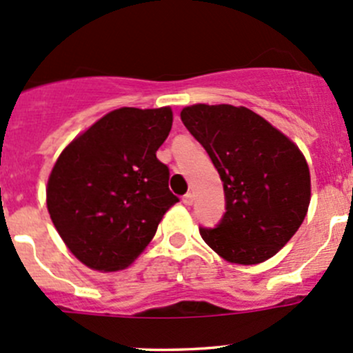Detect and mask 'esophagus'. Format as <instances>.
<instances>
[{
  "mask_svg": "<svg viewBox=\"0 0 353 353\" xmlns=\"http://www.w3.org/2000/svg\"><path fill=\"white\" fill-rule=\"evenodd\" d=\"M183 203H184V205H188V206L193 205V194H191V193L184 194V196H183Z\"/></svg>",
  "mask_w": 353,
  "mask_h": 353,
  "instance_id": "34e87169",
  "label": "esophagus"
}]
</instances>
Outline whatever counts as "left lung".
<instances>
[{"label":"left lung","mask_w":353,"mask_h":353,"mask_svg":"<svg viewBox=\"0 0 353 353\" xmlns=\"http://www.w3.org/2000/svg\"><path fill=\"white\" fill-rule=\"evenodd\" d=\"M184 126L219 170L225 213L203 241L223 259L258 265L297 232L311 199L304 155L283 133L245 108L196 104L181 112Z\"/></svg>","instance_id":"left-lung-1"}]
</instances>
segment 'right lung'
Segmentation results:
<instances>
[{
	"label": "right lung",
	"mask_w": 353,
	"mask_h": 353,
	"mask_svg": "<svg viewBox=\"0 0 353 353\" xmlns=\"http://www.w3.org/2000/svg\"><path fill=\"white\" fill-rule=\"evenodd\" d=\"M172 110L123 108L105 114L59 155L48 183V210L71 252L99 272L130 265L179 201L157 150Z\"/></svg>",
	"instance_id": "add662e5"
}]
</instances>
